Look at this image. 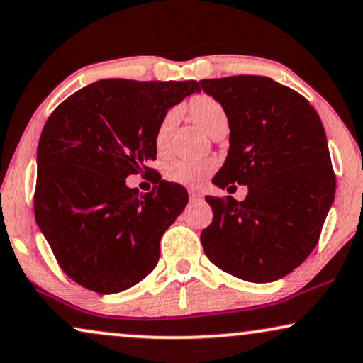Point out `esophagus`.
Instances as JSON below:
<instances>
[{
  "label": "esophagus",
  "instance_id": "esophagus-1",
  "mask_svg": "<svg viewBox=\"0 0 363 363\" xmlns=\"http://www.w3.org/2000/svg\"><path fill=\"white\" fill-rule=\"evenodd\" d=\"M190 198L195 201H201L203 200V191L200 190H190Z\"/></svg>",
  "mask_w": 363,
  "mask_h": 363
}]
</instances>
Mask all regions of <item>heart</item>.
Masks as SVG:
<instances>
[{"mask_svg": "<svg viewBox=\"0 0 363 363\" xmlns=\"http://www.w3.org/2000/svg\"><path fill=\"white\" fill-rule=\"evenodd\" d=\"M190 113L198 125L206 133L215 130L218 123L226 121V112L221 104L213 97L200 96L193 99L190 104ZM178 121V108H172L163 116L160 125L157 128L155 145L158 152L167 150L170 142L172 132ZM215 168V162L211 160H190V158H175L167 163L165 177L173 183L185 186H200L206 180L208 175Z\"/></svg>", "mask_w": 363, "mask_h": 363, "instance_id": "b5f03b06", "label": "heart"}]
</instances>
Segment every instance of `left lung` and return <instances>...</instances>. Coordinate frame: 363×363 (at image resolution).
<instances>
[{"instance_id": "obj_1", "label": "left lung", "mask_w": 363, "mask_h": 363, "mask_svg": "<svg viewBox=\"0 0 363 363\" xmlns=\"http://www.w3.org/2000/svg\"><path fill=\"white\" fill-rule=\"evenodd\" d=\"M230 123L218 188L247 185L242 201L206 196L201 245L213 264L250 282L281 279L307 259L335 198L319 113L301 94L264 76L203 79Z\"/></svg>"}]
</instances>
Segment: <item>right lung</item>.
Instances as JSON below:
<instances>
[{"label": "right lung", "instance_id": "1", "mask_svg": "<svg viewBox=\"0 0 363 363\" xmlns=\"http://www.w3.org/2000/svg\"><path fill=\"white\" fill-rule=\"evenodd\" d=\"M200 91L196 81L104 79L49 116L38 145L34 215L77 284L117 294L155 269L163 233L185 210L188 193L160 180L142 195L125 178L153 172L147 163L157 158L163 116Z\"/></svg>", "mask_w": 363, "mask_h": 363}]
</instances>
